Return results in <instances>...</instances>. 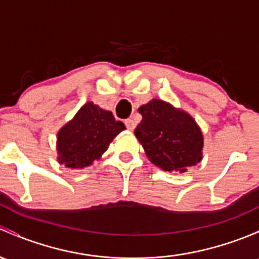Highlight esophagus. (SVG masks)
<instances>
[{
    "instance_id": "obj_1",
    "label": "esophagus",
    "mask_w": 259,
    "mask_h": 259,
    "mask_svg": "<svg viewBox=\"0 0 259 259\" xmlns=\"http://www.w3.org/2000/svg\"><path fill=\"white\" fill-rule=\"evenodd\" d=\"M125 125H126V127L129 130H134L135 129V121L133 120V119H126V120H125Z\"/></svg>"
}]
</instances>
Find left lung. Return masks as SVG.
<instances>
[{
  "label": "left lung",
  "mask_w": 259,
  "mask_h": 259,
  "mask_svg": "<svg viewBox=\"0 0 259 259\" xmlns=\"http://www.w3.org/2000/svg\"><path fill=\"white\" fill-rule=\"evenodd\" d=\"M143 120L135 129L146 156L164 171L185 172L202 160L203 137L190 114L164 100L139 108Z\"/></svg>",
  "instance_id": "8db88e82"
}]
</instances>
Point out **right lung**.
I'll list each match as a JSON object with an SVG mask.
<instances>
[{"instance_id": "add662e5", "label": "right lung", "mask_w": 259, "mask_h": 259, "mask_svg": "<svg viewBox=\"0 0 259 259\" xmlns=\"http://www.w3.org/2000/svg\"><path fill=\"white\" fill-rule=\"evenodd\" d=\"M125 130L111 111L92 102L85 103L74 118L64 125L57 135L58 162L70 168H84L100 159L109 144Z\"/></svg>"}]
</instances>
